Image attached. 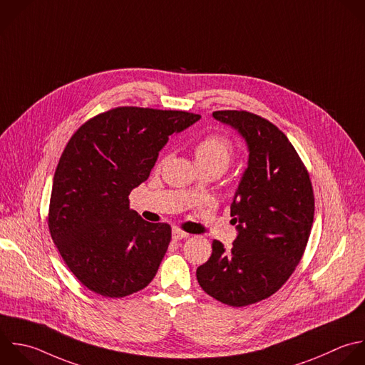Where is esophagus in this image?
<instances>
[{
    "mask_svg": "<svg viewBox=\"0 0 365 365\" xmlns=\"http://www.w3.org/2000/svg\"><path fill=\"white\" fill-rule=\"evenodd\" d=\"M188 235H190L188 232L182 231V230L178 228V227H174V228H173V238H174V240H182V238H187Z\"/></svg>",
    "mask_w": 365,
    "mask_h": 365,
    "instance_id": "34e87169",
    "label": "esophagus"
}]
</instances>
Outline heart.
I'll return each mask as SVG.
<instances>
[{
  "label": "heart",
  "mask_w": 365,
  "mask_h": 365,
  "mask_svg": "<svg viewBox=\"0 0 365 365\" xmlns=\"http://www.w3.org/2000/svg\"><path fill=\"white\" fill-rule=\"evenodd\" d=\"M234 154V144L227 137L218 134L204 137L194 148L195 161L201 170H218L224 173L230 167Z\"/></svg>",
  "instance_id": "obj_1"
}]
</instances>
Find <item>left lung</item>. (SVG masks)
<instances>
[{
  "mask_svg": "<svg viewBox=\"0 0 365 365\" xmlns=\"http://www.w3.org/2000/svg\"><path fill=\"white\" fill-rule=\"evenodd\" d=\"M212 117L245 138L250 155L231 204L238 235L230 250L212 241L197 279L217 301L245 307L275 294L301 261L314 221V191L295 148L272 123L237 110Z\"/></svg>",
  "mask_w": 365,
  "mask_h": 365,
  "instance_id": "left-lung-1",
  "label": "left lung"
}]
</instances>
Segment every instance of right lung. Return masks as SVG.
<instances>
[{
  "label": "right lung",
  "instance_id": "1",
  "mask_svg": "<svg viewBox=\"0 0 365 365\" xmlns=\"http://www.w3.org/2000/svg\"><path fill=\"white\" fill-rule=\"evenodd\" d=\"M198 120L187 111L117 107L70 138L54 174L48 228L70 271L93 292L121 298L155 277L171 227L144 221L128 195L150 177L168 137Z\"/></svg>",
  "mask_w": 365,
  "mask_h": 365
}]
</instances>
